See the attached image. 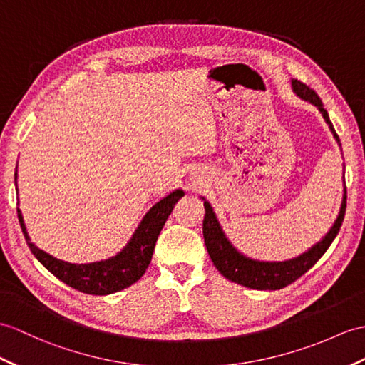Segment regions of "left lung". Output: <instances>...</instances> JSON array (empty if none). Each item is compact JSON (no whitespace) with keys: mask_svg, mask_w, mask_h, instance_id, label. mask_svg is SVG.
<instances>
[{"mask_svg":"<svg viewBox=\"0 0 365 365\" xmlns=\"http://www.w3.org/2000/svg\"><path fill=\"white\" fill-rule=\"evenodd\" d=\"M292 88L297 93V96L308 101L311 104H314L319 108V112L325 118L327 124L329 125V130L333 132L336 141L341 143L331 121H329L328 112L324 108V104H322V99L317 96V93L297 79L292 81ZM203 207H205V217H203V240H205L208 255L219 272L225 278L230 279V282L250 287V289L277 291L294 283L295 279L300 278L303 274H307L320 259V257L324 255L329 245H331L345 216L346 190L344 188L342 205L341 210H339L337 219L334 221L333 227L329 228V232L325 235V238L319 241L316 245H312V247L308 252H304L303 255L282 262L257 261L244 257L242 253L236 250L232 242L227 240L221 225L217 222L216 215L213 213V208H211L207 200L203 202Z\"/></svg>","mask_w":365,"mask_h":365,"instance_id":"1","label":"left lung"}]
</instances>
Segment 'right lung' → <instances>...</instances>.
<instances>
[{
    "label": "right lung",
    "instance_id": "right-lung-1",
    "mask_svg": "<svg viewBox=\"0 0 365 365\" xmlns=\"http://www.w3.org/2000/svg\"><path fill=\"white\" fill-rule=\"evenodd\" d=\"M16 183V173H15ZM185 196L182 190L173 191L169 196L157 202L152 207L146 216L143 217L141 224L135 230L132 240L127 242L125 247L118 253L104 261L90 262V264H71L62 259L51 257L49 253L40 250L36 244H32L21 211L19 210V221L31 252L34 253L41 264H43L51 274L57 277L61 282L74 287L83 294L91 295H107L118 291H123L124 287H129L135 282L143 277L146 272L149 262L152 259V253L160 232L166 222L169 215L173 213V208L180 197Z\"/></svg>",
    "mask_w": 365,
    "mask_h": 365
}]
</instances>
